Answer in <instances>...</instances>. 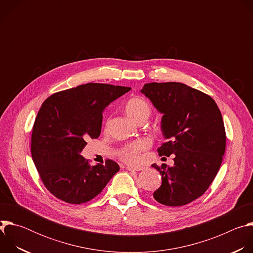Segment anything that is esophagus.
<instances>
[{"mask_svg": "<svg viewBox=\"0 0 253 253\" xmlns=\"http://www.w3.org/2000/svg\"><path fill=\"white\" fill-rule=\"evenodd\" d=\"M126 169L128 171H141L144 169L143 166H127Z\"/></svg>", "mask_w": 253, "mask_h": 253, "instance_id": "esophagus-1", "label": "esophagus"}]
</instances>
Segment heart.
<instances>
[{
  "label": "heart",
  "mask_w": 253,
  "mask_h": 253,
  "mask_svg": "<svg viewBox=\"0 0 253 253\" xmlns=\"http://www.w3.org/2000/svg\"><path fill=\"white\" fill-rule=\"evenodd\" d=\"M126 114L135 122L147 120L151 114V108L147 101L141 97H133L126 103ZM148 148V143L144 140H138L128 143L118 151V155L124 162L135 164L140 161L141 153Z\"/></svg>",
  "instance_id": "obj_1"
}]
</instances>
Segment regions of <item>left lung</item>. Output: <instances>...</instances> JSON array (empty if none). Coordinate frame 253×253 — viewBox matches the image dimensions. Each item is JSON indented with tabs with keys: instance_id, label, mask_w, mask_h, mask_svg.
<instances>
[{
	"instance_id": "left-lung-1",
	"label": "left lung",
	"mask_w": 253,
	"mask_h": 253,
	"mask_svg": "<svg viewBox=\"0 0 253 253\" xmlns=\"http://www.w3.org/2000/svg\"><path fill=\"white\" fill-rule=\"evenodd\" d=\"M141 92L163 114L166 141L159 155L174 154L172 167L152 165L162 175L153 196L167 206L188 204L208 189L222 162L226 133L219 108L209 95L178 82L148 83Z\"/></svg>"
}]
</instances>
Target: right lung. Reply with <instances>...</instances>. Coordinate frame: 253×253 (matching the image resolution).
<instances>
[{
    "label": "right lung",
    "mask_w": 253,
    "mask_h": 253,
    "mask_svg": "<svg viewBox=\"0 0 253 253\" xmlns=\"http://www.w3.org/2000/svg\"><path fill=\"white\" fill-rule=\"evenodd\" d=\"M130 90L88 83L44 101L33 126L31 152L43 184L55 197L71 204L90 201L119 171L111 159L91 166L80 152L87 139L100 136L105 108Z\"/></svg>",
    "instance_id": "right-lung-1"
}]
</instances>
